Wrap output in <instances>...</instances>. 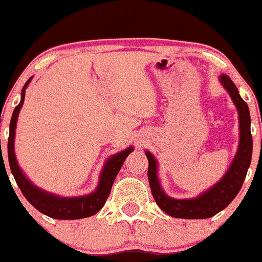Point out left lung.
<instances>
[{
	"instance_id": "obj_1",
	"label": "left lung",
	"mask_w": 262,
	"mask_h": 262,
	"mask_svg": "<svg viewBox=\"0 0 262 262\" xmlns=\"http://www.w3.org/2000/svg\"><path fill=\"white\" fill-rule=\"evenodd\" d=\"M219 80L224 89L229 93L238 111V117H239L238 150L235 152L234 159L232 160V164L219 182H216L213 187L199 195L198 198L183 199V200L169 198L163 191L159 180H158L157 159L152 157L151 152L145 151L147 160H149L147 178H149L152 198L158 206L173 218L206 219L218 214L223 209L227 208L239 192L246 174H247L248 167L251 164L252 135H251V117L248 105L241 98L238 89L227 75H220Z\"/></svg>"
}]
</instances>
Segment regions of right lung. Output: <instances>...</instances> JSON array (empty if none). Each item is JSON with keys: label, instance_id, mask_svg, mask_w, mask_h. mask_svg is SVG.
<instances>
[{"label": "right lung", "instance_id": "add662e5", "mask_svg": "<svg viewBox=\"0 0 262 262\" xmlns=\"http://www.w3.org/2000/svg\"><path fill=\"white\" fill-rule=\"evenodd\" d=\"M32 81V77L25 82L21 90V100L19 104L15 107L14 113H12L11 122H10V134H9V142H7V154H9V164L10 169H11L12 176H14L15 181H16L17 186L21 190L23 195L25 196L28 201L34 206L37 210L44 215L49 216V218L54 219H63V220H71V219H82L92 216L97 214L100 209L104 205L105 200L110 196L111 190H112V185L116 180V176L120 172L121 167H122L123 162L126 160L127 155L134 150V147L130 146L127 149L122 150V151L117 152V154L112 155L108 158L105 162L104 167H103L102 172L99 176V183L94 192L90 195L77 196V198H61V196L53 195L51 192L42 190V188L37 187L33 185L27 176L23 173L20 169L19 164H17L16 157H15V149H14V141H15V128H16L17 116H19L20 110H21L23 104H24L25 98V89Z\"/></svg>", "mask_w": 262, "mask_h": 262}]
</instances>
